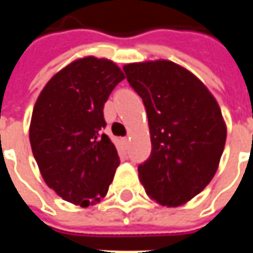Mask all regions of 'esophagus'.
Wrapping results in <instances>:
<instances>
[{
	"label": "esophagus",
	"mask_w": 253,
	"mask_h": 253,
	"mask_svg": "<svg viewBox=\"0 0 253 253\" xmlns=\"http://www.w3.org/2000/svg\"><path fill=\"white\" fill-rule=\"evenodd\" d=\"M128 139H130V137H123L122 138V142L126 145V143H128Z\"/></svg>",
	"instance_id": "obj_1"
}]
</instances>
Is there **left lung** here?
<instances>
[{
	"label": "left lung",
	"mask_w": 253,
	"mask_h": 253,
	"mask_svg": "<svg viewBox=\"0 0 253 253\" xmlns=\"http://www.w3.org/2000/svg\"><path fill=\"white\" fill-rule=\"evenodd\" d=\"M146 108L152 153L138 167L153 201L177 207L211 181L219 165L226 125L217 100L186 67L157 59L123 66Z\"/></svg>",
	"instance_id": "1"
}]
</instances>
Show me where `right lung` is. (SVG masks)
I'll return each mask as SVG.
<instances>
[{
    "mask_svg": "<svg viewBox=\"0 0 253 253\" xmlns=\"http://www.w3.org/2000/svg\"><path fill=\"white\" fill-rule=\"evenodd\" d=\"M122 80L115 62L84 57L52 76L36 100L31 148L42 177L63 201L88 207L108 192L121 161L101 132L103 108Z\"/></svg>",
    "mask_w": 253,
    "mask_h": 253,
    "instance_id": "add662e5",
    "label": "right lung"
}]
</instances>
